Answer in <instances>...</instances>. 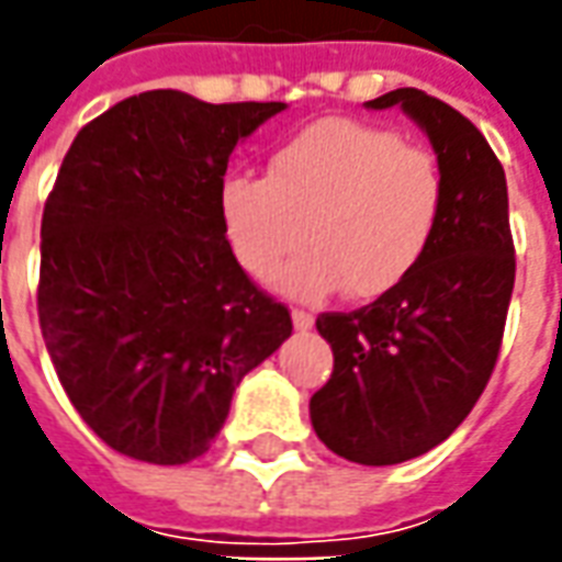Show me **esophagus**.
I'll return each instance as SVG.
<instances>
[{"instance_id":"34e87169","label":"esophagus","mask_w":562,"mask_h":562,"mask_svg":"<svg viewBox=\"0 0 562 562\" xmlns=\"http://www.w3.org/2000/svg\"><path fill=\"white\" fill-rule=\"evenodd\" d=\"M292 322L297 330H310L316 318H313V313H306V310H292Z\"/></svg>"}]
</instances>
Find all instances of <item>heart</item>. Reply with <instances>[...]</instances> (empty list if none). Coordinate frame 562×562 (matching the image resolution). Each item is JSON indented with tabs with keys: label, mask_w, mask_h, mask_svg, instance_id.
I'll use <instances>...</instances> for the list:
<instances>
[{
	"label": "heart",
	"mask_w": 562,
	"mask_h": 562,
	"mask_svg": "<svg viewBox=\"0 0 562 562\" xmlns=\"http://www.w3.org/2000/svg\"><path fill=\"white\" fill-rule=\"evenodd\" d=\"M446 171L434 149L346 116L310 123L270 153L268 177L228 173L220 213L234 256L258 282L282 273L294 297L397 289L434 244Z\"/></svg>",
	"instance_id": "1"
}]
</instances>
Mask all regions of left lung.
Wrapping results in <instances>:
<instances>
[{
    "label": "left lung",
    "mask_w": 562,
    "mask_h": 562,
    "mask_svg": "<svg viewBox=\"0 0 562 562\" xmlns=\"http://www.w3.org/2000/svg\"><path fill=\"white\" fill-rule=\"evenodd\" d=\"M401 104L446 171V210L422 265L352 313H322L334 373L313 394L318 439L364 467L413 460L458 430L494 373L515 244L503 165L467 116L415 87L367 108Z\"/></svg>",
    "instance_id": "left-lung-1"
}]
</instances>
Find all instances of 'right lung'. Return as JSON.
Listing matches in <instances>:
<instances>
[{
  "mask_svg": "<svg viewBox=\"0 0 562 562\" xmlns=\"http://www.w3.org/2000/svg\"><path fill=\"white\" fill-rule=\"evenodd\" d=\"M282 108L140 92L80 128L56 173L42 337L80 418L126 458H201L240 379L292 334L289 306L237 265L220 213L232 149Z\"/></svg>",
  "mask_w": 562,
  "mask_h": 562,
  "instance_id": "obj_1",
  "label": "right lung"
}]
</instances>
